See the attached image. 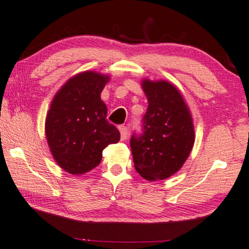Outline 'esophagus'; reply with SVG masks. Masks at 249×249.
<instances>
[{
    "instance_id": "esophagus-1",
    "label": "esophagus",
    "mask_w": 249,
    "mask_h": 249,
    "mask_svg": "<svg viewBox=\"0 0 249 249\" xmlns=\"http://www.w3.org/2000/svg\"><path fill=\"white\" fill-rule=\"evenodd\" d=\"M118 128H120L122 140H126V139H127V134H128V127H127V126L121 125Z\"/></svg>"
}]
</instances>
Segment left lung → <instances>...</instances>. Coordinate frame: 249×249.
<instances>
[{"label":"left lung","mask_w":249,"mask_h":249,"mask_svg":"<svg viewBox=\"0 0 249 249\" xmlns=\"http://www.w3.org/2000/svg\"><path fill=\"white\" fill-rule=\"evenodd\" d=\"M148 109L142 133L129 141L135 170L146 180H161L177 173L194 145L190 110L175 86L167 81L143 80Z\"/></svg>","instance_id":"obj_1"}]
</instances>
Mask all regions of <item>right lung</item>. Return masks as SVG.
<instances>
[{"label": "right lung", "mask_w": 249, "mask_h": 249, "mask_svg": "<svg viewBox=\"0 0 249 249\" xmlns=\"http://www.w3.org/2000/svg\"><path fill=\"white\" fill-rule=\"evenodd\" d=\"M109 76L83 72L56 93L47 113L45 131L58 166L72 175L88 173L100 163L103 150L117 143L120 131L107 121L100 93Z\"/></svg>", "instance_id": "1"}]
</instances>
